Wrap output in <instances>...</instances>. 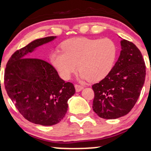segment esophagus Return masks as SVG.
I'll list each match as a JSON object with an SVG mask.
<instances>
[{"mask_svg":"<svg viewBox=\"0 0 151 151\" xmlns=\"http://www.w3.org/2000/svg\"><path fill=\"white\" fill-rule=\"evenodd\" d=\"M74 87H75V90L77 92H79V91H81V90L84 89V86L81 85H79V84H75Z\"/></svg>","mask_w":151,"mask_h":151,"instance_id":"esophagus-1","label":"esophagus"}]
</instances>
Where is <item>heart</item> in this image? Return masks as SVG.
<instances>
[{
    "label": "heart",
    "instance_id": "b5f03b06",
    "mask_svg": "<svg viewBox=\"0 0 151 151\" xmlns=\"http://www.w3.org/2000/svg\"><path fill=\"white\" fill-rule=\"evenodd\" d=\"M62 48L63 51L52 53L50 61L65 79H70L78 65L81 80H101L112 70L117 55L116 45L109 38H72L62 43Z\"/></svg>",
    "mask_w": 151,
    "mask_h": 151
}]
</instances>
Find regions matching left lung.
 <instances>
[{"mask_svg":"<svg viewBox=\"0 0 151 151\" xmlns=\"http://www.w3.org/2000/svg\"><path fill=\"white\" fill-rule=\"evenodd\" d=\"M121 47L119 59L109 74L92 86L93 110L102 119H115L129 113L144 84L145 65L141 51L124 39Z\"/></svg>","mask_w":151,"mask_h":151,"instance_id":"left-lung-1","label":"left lung"}]
</instances>
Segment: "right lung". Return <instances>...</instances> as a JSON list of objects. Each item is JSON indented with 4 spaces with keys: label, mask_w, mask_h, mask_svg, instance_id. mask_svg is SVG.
<instances>
[{
    "label": "right lung",
    "mask_w": 151,
    "mask_h": 151,
    "mask_svg": "<svg viewBox=\"0 0 151 151\" xmlns=\"http://www.w3.org/2000/svg\"><path fill=\"white\" fill-rule=\"evenodd\" d=\"M56 36L35 40L17 50L8 60L4 75L7 93L27 121L52 126L63 119L69 99L75 93L73 84L65 82L56 70L44 60L27 58L38 47Z\"/></svg>",
    "instance_id": "add662e5"
}]
</instances>
